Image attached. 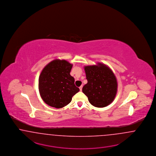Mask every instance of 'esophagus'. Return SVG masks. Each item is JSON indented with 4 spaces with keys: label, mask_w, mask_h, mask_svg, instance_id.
Instances as JSON below:
<instances>
[{
    "label": "esophagus",
    "mask_w": 156,
    "mask_h": 156,
    "mask_svg": "<svg viewBox=\"0 0 156 156\" xmlns=\"http://www.w3.org/2000/svg\"><path fill=\"white\" fill-rule=\"evenodd\" d=\"M82 88H83V86H81L79 87V88H80V91L82 90Z\"/></svg>",
    "instance_id": "obj_1"
}]
</instances>
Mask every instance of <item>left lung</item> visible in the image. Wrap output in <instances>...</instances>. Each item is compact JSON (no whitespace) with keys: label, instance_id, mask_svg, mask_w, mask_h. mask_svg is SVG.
<instances>
[{"label":"left lung","instance_id":"1","mask_svg":"<svg viewBox=\"0 0 156 156\" xmlns=\"http://www.w3.org/2000/svg\"><path fill=\"white\" fill-rule=\"evenodd\" d=\"M87 83L82 88L90 103L98 108L105 107L114 101L118 83L112 70L101 63L84 66Z\"/></svg>","mask_w":156,"mask_h":156}]
</instances>
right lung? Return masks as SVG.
<instances>
[{"instance_id": "right-lung-1", "label": "right lung", "mask_w": 156, "mask_h": 156, "mask_svg": "<svg viewBox=\"0 0 156 156\" xmlns=\"http://www.w3.org/2000/svg\"><path fill=\"white\" fill-rule=\"evenodd\" d=\"M73 65L65 60L55 59L45 66L38 80L42 99L48 105L61 108L69 104L80 89L70 75Z\"/></svg>"}]
</instances>
